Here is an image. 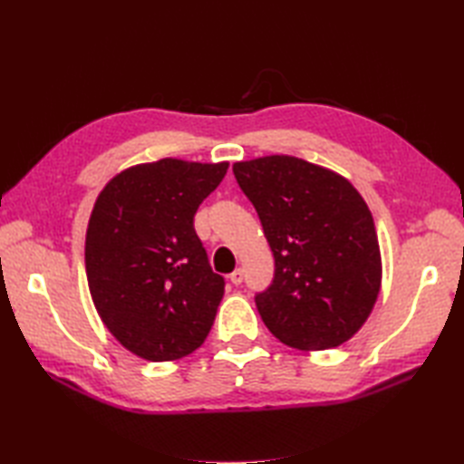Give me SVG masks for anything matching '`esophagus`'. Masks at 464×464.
<instances>
[{
  "instance_id": "esophagus-1",
  "label": "esophagus",
  "mask_w": 464,
  "mask_h": 464,
  "mask_svg": "<svg viewBox=\"0 0 464 464\" xmlns=\"http://www.w3.org/2000/svg\"><path fill=\"white\" fill-rule=\"evenodd\" d=\"M229 279H231L233 285H241V283H243V269H235V271L229 275Z\"/></svg>"
}]
</instances>
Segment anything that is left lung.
<instances>
[{
    "mask_svg": "<svg viewBox=\"0 0 464 464\" xmlns=\"http://www.w3.org/2000/svg\"><path fill=\"white\" fill-rule=\"evenodd\" d=\"M257 211L275 277L255 297L287 347L323 351L357 333L377 303L382 263L367 203L349 179L293 155L233 163Z\"/></svg>",
    "mask_w": 464,
    "mask_h": 464,
    "instance_id": "obj_1",
    "label": "left lung"
}]
</instances>
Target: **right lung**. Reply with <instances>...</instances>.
<instances>
[{
  "label": "right lung",
  "instance_id": "1",
  "mask_svg": "<svg viewBox=\"0 0 464 464\" xmlns=\"http://www.w3.org/2000/svg\"><path fill=\"white\" fill-rule=\"evenodd\" d=\"M229 163L175 157L111 177L85 235V273L103 324L127 351L153 362L201 347L225 293L193 217Z\"/></svg>",
  "mask_w": 464,
  "mask_h": 464
}]
</instances>
